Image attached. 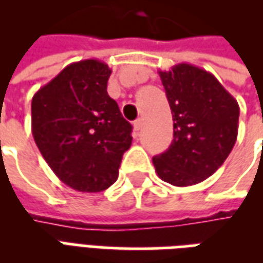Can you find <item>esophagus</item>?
Returning <instances> with one entry per match:
<instances>
[{
  "label": "esophagus",
  "mask_w": 263,
  "mask_h": 263,
  "mask_svg": "<svg viewBox=\"0 0 263 263\" xmlns=\"http://www.w3.org/2000/svg\"><path fill=\"white\" fill-rule=\"evenodd\" d=\"M142 126H143V121L141 120V118H139V120H137L135 121V122H134V129H135V131H137V134L139 131H141V129H142Z\"/></svg>",
  "instance_id": "obj_1"
}]
</instances>
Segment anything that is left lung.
<instances>
[{"label":"left lung","mask_w":263,"mask_h":263,"mask_svg":"<svg viewBox=\"0 0 263 263\" xmlns=\"http://www.w3.org/2000/svg\"><path fill=\"white\" fill-rule=\"evenodd\" d=\"M173 117V141L155 156L163 180L186 187L203 182L231 154L238 135L239 105L210 71L179 63L159 71Z\"/></svg>","instance_id":"obj_1"}]
</instances>
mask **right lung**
<instances>
[{"label":"right lung","instance_id":"1","mask_svg":"<svg viewBox=\"0 0 263 263\" xmlns=\"http://www.w3.org/2000/svg\"><path fill=\"white\" fill-rule=\"evenodd\" d=\"M111 69L97 59L66 66L32 98V135L60 182L97 193L118 179L132 126L107 92Z\"/></svg>","mask_w":263,"mask_h":263}]
</instances>
